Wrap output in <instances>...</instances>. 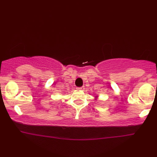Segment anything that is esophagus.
Wrapping results in <instances>:
<instances>
[{
	"label": "esophagus",
	"instance_id": "1",
	"mask_svg": "<svg viewBox=\"0 0 157 157\" xmlns=\"http://www.w3.org/2000/svg\"><path fill=\"white\" fill-rule=\"evenodd\" d=\"M77 89H78V90H79V91H82V90H84V86H82V87H78V88H77Z\"/></svg>",
	"mask_w": 157,
	"mask_h": 157
}]
</instances>
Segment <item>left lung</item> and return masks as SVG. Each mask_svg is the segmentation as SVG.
<instances>
[{
  "label": "left lung",
  "mask_w": 157,
  "mask_h": 157,
  "mask_svg": "<svg viewBox=\"0 0 157 157\" xmlns=\"http://www.w3.org/2000/svg\"><path fill=\"white\" fill-rule=\"evenodd\" d=\"M97 97H98V96H96V97H95V98H97Z\"/></svg>",
  "instance_id": "obj_1"
}]
</instances>
